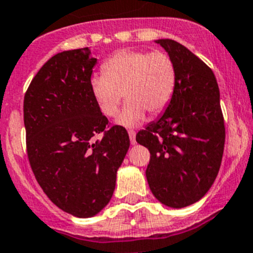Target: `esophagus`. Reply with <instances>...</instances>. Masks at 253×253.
<instances>
[{
    "label": "esophagus",
    "instance_id": "obj_1",
    "mask_svg": "<svg viewBox=\"0 0 253 253\" xmlns=\"http://www.w3.org/2000/svg\"><path fill=\"white\" fill-rule=\"evenodd\" d=\"M128 134H129V138H130V143L134 145V144L136 143V140H135V134L136 133L134 130H129Z\"/></svg>",
    "mask_w": 253,
    "mask_h": 253
}]
</instances>
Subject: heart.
Listing matches in <instances>:
<instances>
[{
  "label": "heart",
  "mask_w": 253,
  "mask_h": 253,
  "mask_svg": "<svg viewBox=\"0 0 253 253\" xmlns=\"http://www.w3.org/2000/svg\"><path fill=\"white\" fill-rule=\"evenodd\" d=\"M100 74L89 81L93 98L108 118L118 114L123 92L128 99L118 118L124 126H136L146 112L160 114L169 105L176 85V69L163 50H118L102 64Z\"/></svg>",
  "instance_id": "heart-1"
}]
</instances>
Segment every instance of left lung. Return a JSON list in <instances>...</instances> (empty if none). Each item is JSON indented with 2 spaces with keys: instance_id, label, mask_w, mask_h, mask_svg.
<instances>
[{
  "instance_id": "1",
  "label": "left lung",
  "mask_w": 253,
  "mask_h": 253,
  "mask_svg": "<svg viewBox=\"0 0 253 253\" xmlns=\"http://www.w3.org/2000/svg\"><path fill=\"white\" fill-rule=\"evenodd\" d=\"M156 43L176 69L174 95L165 113L136 134L150 151L146 180L161 204L181 209L210 190L220 170L225 146V122L220 90L208 64L172 40Z\"/></svg>"
}]
</instances>
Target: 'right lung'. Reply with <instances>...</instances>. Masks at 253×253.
<instances>
[{
    "label": "right lung",
    "mask_w": 253,
    "mask_h": 253,
    "mask_svg": "<svg viewBox=\"0 0 253 253\" xmlns=\"http://www.w3.org/2000/svg\"><path fill=\"white\" fill-rule=\"evenodd\" d=\"M97 59L88 47L48 59L23 102L26 146L36 180L61 210L92 217L108 205L130 140L125 128L109 127L89 81ZM97 135L102 139L95 141Z\"/></svg>",
    "instance_id": "1"
}]
</instances>
